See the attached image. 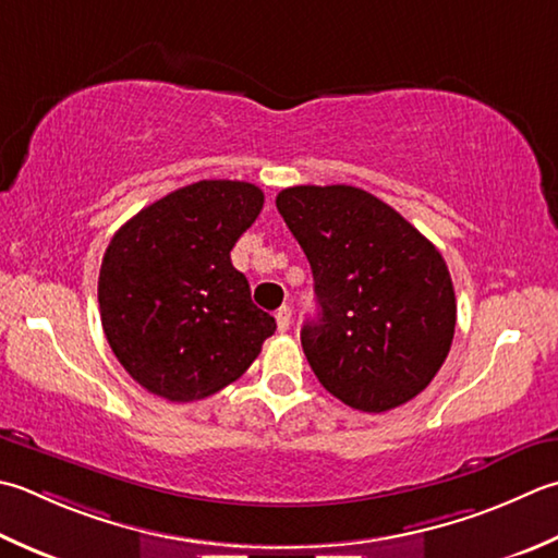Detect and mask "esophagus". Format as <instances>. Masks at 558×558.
<instances>
[{"mask_svg": "<svg viewBox=\"0 0 558 558\" xmlns=\"http://www.w3.org/2000/svg\"><path fill=\"white\" fill-rule=\"evenodd\" d=\"M276 322H278V331H288L290 324H292V310L288 304H282V307L276 312Z\"/></svg>", "mask_w": 558, "mask_h": 558, "instance_id": "34e87169", "label": "esophagus"}]
</instances>
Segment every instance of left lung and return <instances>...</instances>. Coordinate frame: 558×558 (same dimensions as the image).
<instances>
[{"label":"left lung","mask_w":558,"mask_h":558,"mask_svg":"<svg viewBox=\"0 0 558 558\" xmlns=\"http://www.w3.org/2000/svg\"><path fill=\"white\" fill-rule=\"evenodd\" d=\"M276 205L312 266L319 314L300 336L324 389L365 413L421 395L457 322L440 251L355 185H292Z\"/></svg>","instance_id":"8db88e82"}]
</instances>
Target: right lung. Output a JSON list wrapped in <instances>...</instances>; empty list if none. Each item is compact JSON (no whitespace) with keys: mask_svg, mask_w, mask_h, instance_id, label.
I'll list each match as a JSON object with an SVG mask.
<instances>
[{"mask_svg":"<svg viewBox=\"0 0 558 558\" xmlns=\"http://www.w3.org/2000/svg\"><path fill=\"white\" fill-rule=\"evenodd\" d=\"M260 207L254 183L198 181L113 234L98 272L104 333L151 395L179 403L213 397L246 373L276 331L229 258Z\"/></svg>","mask_w":558,"mask_h":558,"instance_id":"1","label":"right lung"}]
</instances>
